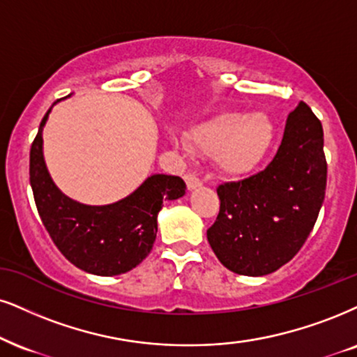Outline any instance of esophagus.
<instances>
[{"label":"esophagus","instance_id":"34e87169","mask_svg":"<svg viewBox=\"0 0 357 357\" xmlns=\"http://www.w3.org/2000/svg\"><path fill=\"white\" fill-rule=\"evenodd\" d=\"M185 183H187V188L188 190H195V188H199V187H202V180L197 177V175H193V174H187L185 177Z\"/></svg>","mask_w":357,"mask_h":357}]
</instances>
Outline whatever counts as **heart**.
I'll return each mask as SVG.
<instances>
[{
    "label": "heart",
    "instance_id": "1",
    "mask_svg": "<svg viewBox=\"0 0 357 357\" xmlns=\"http://www.w3.org/2000/svg\"><path fill=\"white\" fill-rule=\"evenodd\" d=\"M275 139V127L263 112H222L193 127L188 147L213 157L225 175H246L261 164Z\"/></svg>",
    "mask_w": 357,
    "mask_h": 357
}]
</instances>
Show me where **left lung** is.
Listing matches in <instances>:
<instances>
[{"instance_id":"obj_1","label":"left lung","mask_w":357,"mask_h":357,"mask_svg":"<svg viewBox=\"0 0 357 357\" xmlns=\"http://www.w3.org/2000/svg\"><path fill=\"white\" fill-rule=\"evenodd\" d=\"M326 174L323 126L300 102L270 165L217 188L220 212L206 238L220 263L245 276L270 275L288 263L313 230Z\"/></svg>"}]
</instances>
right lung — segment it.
I'll return each instance as SVG.
<instances>
[{
    "mask_svg": "<svg viewBox=\"0 0 357 357\" xmlns=\"http://www.w3.org/2000/svg\"><path fill=\"white\" fill-rule=\"evenodd\" d=\"M51 109L43 117L29 153V182L43 225L74 266L98 276L130 271L151 253L164 200L185 195V182L175 175L155 174L116 204L86 205L69 199L52 182L44 162L43 129Z\"/></svg>",
    "mask_w": 357,
    "mask_h": 357,
    "instance_id": "obj_1",
    "label": "right lung"
}]
</instances>
